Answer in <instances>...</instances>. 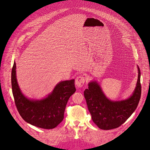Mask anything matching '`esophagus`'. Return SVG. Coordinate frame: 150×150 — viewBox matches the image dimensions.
<instances>
[{
	"label": "esophagus",
	"mask_w": 150,
	"mask_h": 150,
	"mask_svg": "<svg viewBox=\"0 0 150 150\" xmlns=\"http://www.w3.org/2000/svg\"><path fill=\"white\" fill-rule=\"evenodd\" d=\"M86 81V77L83 76H79L76 79L75 84L78 88L83 87Z\"/></svg>",
	"instance_id": "esophagus-1"
}]
</instances>
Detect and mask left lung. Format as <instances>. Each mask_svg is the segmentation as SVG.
I'll return each mask as SVG.
<instances>
[{
  "label": "left lung",
  "mask_w": 150,
  "mask_h": 150,
  "mask_svg": "<svg viewBox=\"0 0 150 150\" xmlns=\"http://www.w3.org/2000/svg\"><path fill=\"white\" fill-rule=\"evenodd\" d=\"M138 68V79L136 88L127 99L112 101L107 99L96 81L88 84L84 92L92 120L101 129L117 128L124 124L137 107L141 97L140 70Z\"/></svg>",
  "instance_id": "1"
}]
</instances>
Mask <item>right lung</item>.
I'll use <instances>...</instances> for the list:
<instances>
[{"instance_id": "add662e5", "label": "right lung", "mask_w": 150, "mask_h": 150, "mask_svg": "<svg viewBox=\"0 0 150 150\" xmlns=\"http://www.w3.org/2000/svg\"><path fill=\"white\" fill-rule=\"evenodd\" d=\"M16 64L11 71V86L16 106L22 118L28 123L40 128L57 127L64 118L69 98L75 92L74 80L61 81L48 96L42 100H30L21 92L16 78Z\"/></svg>"}]
</instances>
